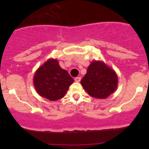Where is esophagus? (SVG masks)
<instances>
[{
    "label": "esophagus",
    "instance_id": "34e87169",
    "mask_svg": "<svg viewBox=\"0 0 149 149\" xmlns=\"http://www.w3.org/2000/svg\"><path fill=\"white\" fill-rule=\"evenodd\" d=\"M81 79V77H76V78H75L74 80L76 82H80Z\"/></svg>",
    "mask_w": 149,
    "mask_h": 149
}]
</instances>
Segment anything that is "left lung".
Segmentation results:
<instances>
[{
    "label": "left lung",
    "instance_id": "obj_1",
    "mask_svg": "<svg viewBox=\"0 0 149 149\" xmlns=\"http://www.w3.org/2000/svg\"><path fill=\"white\" fill-rule=\"evenodd\" d=\"M82 86L91 97L106 99L115 91L118 79L115 70L100 61H93L81 81Z\"/></svg>",
    "mask_w": 149,
    "mask_h": 149
}]
</instances>
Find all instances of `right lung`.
Instances as JSON below:
<instances>
[{"instance_id": "add662e5", "label": "right lung", "mask_w": 149, "mask_h": 149, "mask_svg": "<svg viewBox=\"0 0 149 149\" xmlns=\"http://www.w3.org/2000/svg\"><path fill=\"white\" fill-rule=\"evenodd\" d=\"M67 70L59 65L58 60L50 58L36 70L33 82L37 94L50 101L63 98L73 83Z\"/></svg>"}]
</instances>
